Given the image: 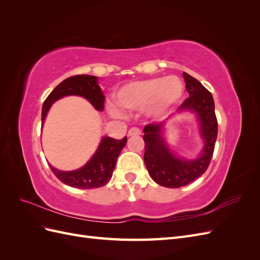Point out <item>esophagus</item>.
Listing matches in <instances>:
<instances>
[{"instance_id": "34e87169", "label": "esophagus", "mask_w": 260, "mask_h": 260, "mask_svg": "<svg viewBox=\"0 0 260 260\" xmlns=\"http://www.w3.org/2000/svg\"><path fill=\"white\" fill-rule=\"evenodd\" d=\"M141 135V130L137 127H133L128 131V137H137Z\"/></svg>"}]
</instances>
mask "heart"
Wrapping results in <instances>:
<instances>
[{"mask_svg":"<svg viewBox=\"0 0 260 260\" xmlns=\"http://www.w3.org/2000/svg\"><path fill=\"white\" fill-rule=\"evenodd\" d=\"M184 93V85L178 77H155L123 85L115 95L116 104L123 111H144L157 117L178 104ZM118 115L117 111H113Z\"/></svg>","mask_w":260,"mask_h":260,"instance_id":"1","label":"heart"}]
</instances>
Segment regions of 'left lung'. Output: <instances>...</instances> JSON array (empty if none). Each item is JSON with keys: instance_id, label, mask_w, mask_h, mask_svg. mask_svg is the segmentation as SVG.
<instances>
[{"instance_id": "left-lung-1", "label": "left lung", "mask_w": 260, "mask_h": 260, "mask_svg": "<svg viewBox=\"0 0 260 260\" xmlns=\"http://www.w3.org/2000/svg\"><path fill=\"white\" fill-rule=\"evenodd\" d=\"M186 91L190 94L178 108V112L191 111L198 115L201 135L205 141L199 158L186 160L170 152L162 138L166 121L148 123L144 127L145 143L144 162L149 176L157 184L177 188L193 182L209 166L218 133V121L215 114V102L211 93L199 80L183 73Z\"/></svg>"}]
</instances>
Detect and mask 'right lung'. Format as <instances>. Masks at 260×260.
Instances as JSON below:
<instances>
[{
  "label": "right lung",
  "mask_w": 260,
  "mask_h": 260,
  "mask_svg": "<svg viewBox=\"0 0 260 260\" xmlns=\"http://www.w3.org/2000/svg\"><path fill=\"white\" fill-rule=\"evenodd\" d=\"M67 95L82 96L88 100L98 111L104 109L105 98L98 84V78L90 75H77L60 82L45 99L42 107V123L54 102ZM125 143L127 137L121 140L105 137L101 141L95 154L82 168L74 171H61L52 167V165H50V168L58 180L69 186L82 190L101 187L112 178L117 158Z\"/></svg>",
  "instance_id": "1"
}]
</instances>
